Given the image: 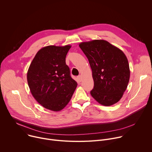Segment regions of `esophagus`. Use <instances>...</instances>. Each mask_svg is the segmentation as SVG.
<instances>
[{
	"label": "esophagus",
	"mask_w": 152,
	"mask_h": 152,
	"mask_svg": "<svg viewBox=\"0 0 152 152\" xmlns=\"http://www.w3.org/2000/svg\"><path fill=\"white\" fill-rule=\"evenodd\" d=\"M77 79H78V80H79V82L81 81V80H82V77H81L80 75H79V76H77Z\"/></svg>",
	"instance_id": "1"
}]
</instances>
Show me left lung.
Segmentation results:
<instances>
[{
  "label": "left lung",
  "instance_id": "obj_1",
  "mask_svg": "<svg viewBox=\"0 0 152 152\" xmlns=\"http://www.w3.org/2000/svg\"><path fill=\"white\" fill-rule=\"evenodd\" d=\"M79 46L87 57L92 70V97L104 106L118 102L127 88L130 78L129 65L125 54L103 39L82 42Z\"/></svg>",
  "mask_w": 152,
  "mask_h": 152
}]
</instances>
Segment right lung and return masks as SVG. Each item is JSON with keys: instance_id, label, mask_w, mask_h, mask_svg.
Masks as SVG:
<instances>
[{"instance_id": "1", "label": "right lung", "mask_w": 152, "mask_h": 152, "mask_svg": "<svg viewBox=\"0 0 152 152\" xmlns=\"http://www.w3.org/2000/svg\"><path fill=\"white\" fill-rule=\"evenodd\" d=\"M70 45L48 46L41 49L27 73L30 91L43 107L59 111L70 102L77 85L66 63Z\"/></svg>"}]
</instances>
